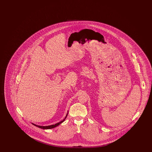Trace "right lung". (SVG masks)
Listing matches in <instances>:
<instances>
[{"label":"right lung","instance_id":"add662e5","mask_svg":"<svg viewBox=\"0 0 152 152\" xmlns=\"http://www.w3.org/2000/svg\"><path fill=\"white\" fill-rule=\"evenodd\" d=\"M67 115H68V114H66V115L65 116V118H64L63 121H60V122H59V123H57V124H55V125H49V126H40V125H35V124H32L34 125L35 126H36L37 127H38V128H40L43 129H52V128H54L58 126V125H59L60 124H61V123H63V122L65 120Z\"/></svg>","mask_w":152,"mask_h":152}]
</instances>
